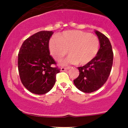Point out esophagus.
Returning <instances> with one entry per match:
<instances>
[{"mask_svg": "<svg viewBox=\"0 0 128 128\" xmlns=\"http://www.w3.org/2000/svg\"><path fill=\"white\" fill-rule=\"evenodd\" d=\"M68 69H69V67H68V68H64V67H62V68H61V71L64 72V71H66V70H68Z\"/></svg>", "mask_w": 128, "mask_h": 128, "instance_id": "34e87169", "label": "esophagus"}]
</instances>
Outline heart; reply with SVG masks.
Instances as JSON below:
<instances>
[{
    "label": "heart",
    "instance_id": "obj_1",
    "mask_svg": "<svg viewBox=\"0 0 128 128\" xmlns=\"http://www.w3.org/2000/svg\"><path fill=\"white\" fill-rule=\"evenodd\" d=\"M99 45V40L96 36L73 30L64 32L59 38H52L49 42V50L50 55L57 61L62 59L68 50L70 55L61 61V66L76 64L84 66L95 58Z\"/></svg>",
    "mask_w": 128,
    "mask_h": 128
}]
</instances>
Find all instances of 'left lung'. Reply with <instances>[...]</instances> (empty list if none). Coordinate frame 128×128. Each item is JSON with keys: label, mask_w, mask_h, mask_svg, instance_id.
Wrapping results in <instances>:
<instances>
[{"label": "left lung", "mask_w": 128, "mask_h": 128, "mask_svg": "<svg viewBox=\"0 0 128 128\" xmlns=\"http://www.w3.org/2000/svg\"><path fill=\"white\" fill-rule=\"evenodd\" d=\"M100 42V48L95 58L82 67H78L79 75L73 80L78 89L84 92H92L99 89L109 77L113 62L111 42L105 35L94 30Z\"/></svg>", "instance_id": "1"}]
</instances>
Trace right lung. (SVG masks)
<instances>
[{"label":"right lung","instance_id":"obj_1","mask_svg":"<svg viewBox=\"0 0 128 128\" xmlns=\"http://www.w3.org/2000/svg\"><path fill=\"white\" fill-rule=\"evenodd\" d=\"M53 31L42 30L23 42L18 55V68L22 84L28 90L44 94L52 88L56 74L60 72L54 67L55 61L50 56L49 42Z\"/></svg>","mask_w":128,"mask_h":128}]
</instances>
